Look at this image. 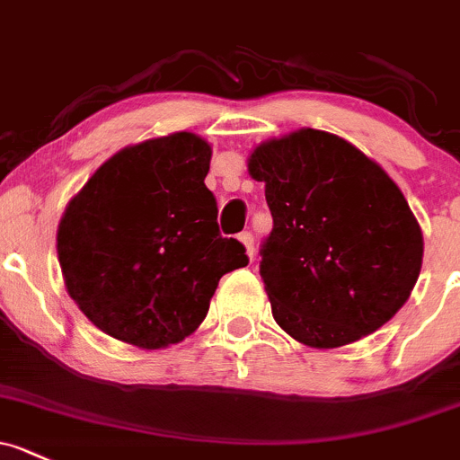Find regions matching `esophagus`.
<instances>
[{
  "mask_svg": "<svg viewBox=\"0 0 460 460\" xmlns=\"http://www.w3.org/2000/svg\"><path fill=\"white\" fill-rule=\"evenodd\" d=\"M240 243L244 244V249H246V255H249V258L253 260V255H255V243H253V234H249V231H244V234H240Z\"/></svg>",
  "mask_w": 460,
  "mask_h": 460,
  "instance_id": "obj_1",
  "label": "esophagus"
}]
</instances>
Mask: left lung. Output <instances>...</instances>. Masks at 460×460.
Instances as JSON below:
<instances>
[{
    "instance_id": "1",
    "label": "left lung",
    "mask_w": 460,
    "mask_h": 460,
    "mask_svg": "<svg viewBox=\"0 0 460 460\" xmlns=\"http://www.w3.org/2000/svg\"><path fill=\"white\" fill-rule=\"evenodd\" d=\"M249 173L273 216L260 275L279 328L299 344L340 348L390 322L421 273L423 234L385 169L335 134L302 128L260 143Z\"/></svg>"
}]
</instances>
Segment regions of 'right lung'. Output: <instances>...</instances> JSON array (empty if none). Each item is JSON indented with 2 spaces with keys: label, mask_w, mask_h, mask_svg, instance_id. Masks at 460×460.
<instances>
[{
  "label": "right lung",
  "mask_w": 460,
  "mask_h": 460,
  "mask_svg": "<svg viewBox=\"0 0 460 460\" xmlns=\"http://www.w3.org/2000/svg\"><path fill=\"white\" fill-rule=\"evenodd\" d=\"M211 145L191 132L128 145L67 202L57 255L70 297L99 331L145 350L202 323L217 282L249 258L217 231Z\"/></svg>",
  "instance_id": "add662e5"
}]
</instances>
